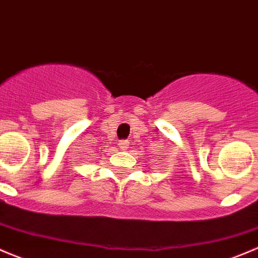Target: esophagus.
Listing matches in <instances>:
<instances>
[{"label": "esophagus", "mask_w": 258, "mask_h": 258, "mask_svg": "<svg viewBox=\"0 0 258 258\" xmlns=\"http://www.w3.org/2000/svg\"><path fill=\"white\" fill-rule=\"evenodd\" d=\"M118 145H119V148H120V149H126V148L129 147V143L126 142V140H120Z\"/></svg>", "instance_id": "34e87169"}]
</instances>
